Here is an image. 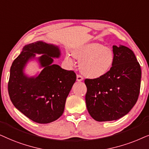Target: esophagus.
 I'll list each match as a JSON object with an SVG mask.
<instances>
[{
	"label": "esophagus",
	"instance_id": "esophagus-1",
	"mask_svg": "<svg viewBox=\"0 0 149 149\" xmlns=\"http://www.w3.org/2000/svg\"><path fill=\"white\" fill-rule=\"evenodd\" d=\"M83 80V78L82 76H80V75L78 74L77 75V81H78V82H80V81Z\"/></svg>",
	"mask_w": 149,
	"mask_h": 149
}]
</instances>
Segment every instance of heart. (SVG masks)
I'll use <instances>...</instances> for the list:
<instances>
[{"instance_id": "b5f03b06", "label": "heart", "mask_w": 149, "mask_h": 149, "mask_svg": "<svg viewBox=\"0 0 149 149\" xmlns=\"http://www.w3.org/2000/svg\"><path fill=\"white\" fill-rule=\"evenodd\" d=\"M71 54L79 61L80 69L84 76L91 79L102 78L112 68L114 61V53L112 48L100 43H91L79 45L71 50ZM65 61L73 65L69 55Z\"/></svg>"}]
</instances>
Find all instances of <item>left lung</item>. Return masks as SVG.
I'll return each instance as SVG.
<instances>
[{
  "label": "left lung",
  "mask_w": 149,
  "mask_h": 149,
  "mask_svg": "<svg viewBox=\"0 0 149 149\" xmlns=\"http://www.w3.org/2000/svg\"><path fill=\"white\" fill-rule=\"evenodd\" d=\"M114 61L105 76L85 79L88 112L97 121L117 120L136 104L141 82V68L129 47L113 45Z\"/></svg>",
  "instance_id": "1"
}]
</instances>
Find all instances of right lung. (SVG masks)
Masks as SVG:
<instances>
[{
  "label": "right lung",
  "mask_w": 149,
  "mask_h": 149,
  "mask_svg": "<svg viewBox=\"0 0 149 149\" xmlns=\"http://www.w3.org/2000/svg\"><path fill=\"white\" fill-rule=\"evenodd\" d=\"M35 54H43L38 60L44 69L36 78H28L23 74V69ZM59 56L57 46L37 41L23 47L10 69V100L17 110L38 123L54 121L63 114L66 99L76 80L74 71L52 64V57Z\"/></svg>",
  "instance_id": "obj_1"
}]
</instances>
